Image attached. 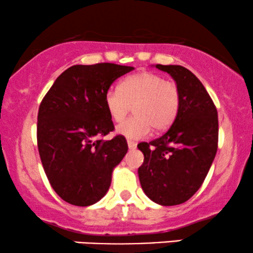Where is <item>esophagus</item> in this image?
Returning <instances> with one entry per match:
<instances>
[{
  "instance_id": "esophagus-1",
  "label": "esophagus",
  "mask_w": 253,
  "mask_h": 253,
  "mask_svg": "<svg viewBox=\"0 0 253 253\" xmlns=\"http://www.w3.org/2000/svg\"><path fill=\"white\" fill-rule=\"evenodd\" d=\"M127 145H128L129 150H134L136 147V143H135V141H132V140H127Z\"/></svg>"
}]
</instances>
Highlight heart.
I'll return each instance as SVG.
<instances>
[{"label":"heart","instance_id":"b5f03b06","mask_svg":"<svg viewBox=\"0 0 253 253\" xmlns=\"http://www.w3.org/2000/svg\"><path fill=\"white\" fill-rule=\"evenodd\" d=\"M133 107L135 117L119 124L117 134L143 139L151 127L164 130L173 124L181 107V91L175 82L153 72H138L121 81L119 88L104 95V107L115 123H120Z\"/></svg>","mask_w":253,"mask_h":253}]
</instances>
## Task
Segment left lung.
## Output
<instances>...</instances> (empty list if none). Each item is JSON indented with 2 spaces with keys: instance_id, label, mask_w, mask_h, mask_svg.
I'll use <instances>...</instances> for the list:
<instances>
[{
  "instance_id": "obj_1",
  "label": "left lung",
  "mask_w": 253,
  "mask_h": 253,
  "mask_svg": "<svg viewBox=\"0 0 253 253\" xmlns=\"http://www.w3.org/2000/svg\"><path fill=\"white\" fill-rule=\"evenodd\" d=\"M155 66L173 78L181 91V107L165 134L138 145L144 153L138 175L150 200L162 206H176L200 189L215 158L217 112L193 72L181 65Z\"/></svg>"
}]
</instances>
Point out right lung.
<instances>
[{"mask_svg":"<svg viewBox=\"0 0 253 253\" xmlns=\"http://www.w3.org/2000/svg\"><path fill=\"white\" fill-rule=\"evenodd\" d=\"M133 66L74 65L54 81L38 113V149L52 188L65 202L86 207L108 191L112 173L128 146L104 107L112 83Z\"/></svg>","mask_w":253,"mask_h":253,"instance_id":"add662e5","label":"right lung"}]
</instances>
